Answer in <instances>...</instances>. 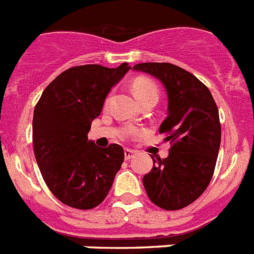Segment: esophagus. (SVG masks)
Segmentation results:
<instances>
[{"instance_id": "esophagus-1", "label": "esophagus", "mask_w": 254, "mask_h": 254, "mask_svg": "<svg viewBox=\"0 0 254 254\" xmlns=\"http://www.w3.org/2000/svg\"><path fill=\"white\" fill-rule=\"evenodd\" d=\"M135 156H136L135 150H132V149H126L125 150V158H126V160H131V158H133Z\"/></svg>"}]
</instances>
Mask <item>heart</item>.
Returning <instances> with one entry per match:
<instances>
[{
    "mask_svg": "<svg viewBox=\"0 0 254 254\" xmlns=\"http://www.w3.org/2000/svg\"><path fill=\"white\" fill-rule=\"evenodd\" d=\"M132 92L135 94V97L137 98V101L141 102L146 101V100H158L160 97V89L158 85L148 77H136L135 80L132 81ZM109 102V97L106 100V104ZM128 135H133L135 129H127Z\"/></svg>",
    "mask_w": 254,
    "mask_h": 254,
    "instance_id": "obj_1",
    "label": "heart"
}]
</instances>
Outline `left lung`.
<instances>
[{"label":"left lung","instance_id":"1","mask_svg":"<svg viewBox=\"0 0 254 254\" xmlns=\"http://www.w3.org/2000/svg\"><path fill=\"white\" fill-rule=\"evenodd\" d=\"M133 68L156 76L169 96V115L160 127L171 144L167 158H153L142 184L153 204L179 210L204 193L217 163L221 122L217 104L204 83L171 64H139Z\"/></svg>","mask_w":254,"mask_h":254}]
</instances>
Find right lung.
<instances>
[{"label":"right lung","mask_w":254,"mask_h":254,"mask_svg":"<svg viewBox=\"0 0 254 254\" xmlns=\"http://www.w3.org/2000/svg\"><path fill=\"white\" fill-rule=\"evenodd\" d=\"M131 67L83 64L67 68L43 92L33 112V152L50 192L64 205L93 209L108 196L123 161L118 144L98 148L88 141L113 85Z\"/></svg>","instance_id":"right-lung-1"}]
</instances>
